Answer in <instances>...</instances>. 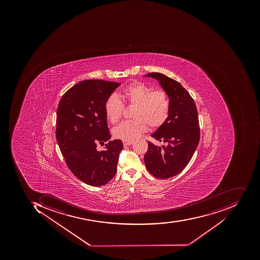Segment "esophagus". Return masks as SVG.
<instances>
[{"mask_svg":"<svg viewBox=\"0 0 260 260\" xmlns=\"http://www.w3.org/2000/svg\"><path fill=\"white\" fill-rule=\"evenodd\" d=\"M122 143H123L124 146H129L133 144V141H123Z\"/></svg>","mask_w":260,"mask_h":260,"instance_id":"1","label":"esophagus"}]
</instances>
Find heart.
<instances>
[{
    "instance_id": "b5f03b06",
    "label": "heart",
    "mask_w": 260,
    "mask_h": 260,
    "mask_svg": "<svg viewBox=\"0 0 260 260\" xmlns=\"http://www.w3.org/2000/svg\"><path fill=\"white\" fill-rule=\"evenodd\" d=\"M119 97L129 106H134L132 120L125 121L114 128V136L122 141H132L150 127H158L170 114V104L164 90H153L141 83L134 82L124 87ZM124 106L118 97L111 95L105 104V111L111 123L116 124L122 117Z\"/></svg>"
}]
</instances>
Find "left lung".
<instances>
[{
  "label": "left lung",
  "instance_id": "left-lung-1",
  "mask_svg": "<svg viewBox=\"0 0 260 260\" xmlns=\"http://www.w3.org/2000/svg\"><path fill=\"white\" fill-rule=\"evenodd\" d=\"M144 77L158 80L170 99L168 118L152 138L166 145L156 146L148 141L144 163L149 173L159 179L177 175L187 167L200 139L197 108L191 96L178 82L159 73Z\"/></svg>",
  "mask_w": 260,
  "mask_h": 260
}]
</instances>
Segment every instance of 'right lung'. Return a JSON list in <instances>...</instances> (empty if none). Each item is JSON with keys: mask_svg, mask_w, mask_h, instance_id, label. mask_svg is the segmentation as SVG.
Listing matches in <instances>:
<instances>
[{"mask_svg": "<svg viewBox=\"0 0 260 260\" xmlns=\"http://www.w3.org/2000/svg\"><path fill=\"white\" fill-rule=\"evenodd\" d=\"M120 83L103 80L79 82L63 94L57 109L56 139L72 173L93 187L109 183L116 174L121 140L111 138L105 104Z\"/></svg>", "mask_w": 260, "mask_h": 260, "instance_id": "obj_1", "label": "right lung"}]
</instances>
